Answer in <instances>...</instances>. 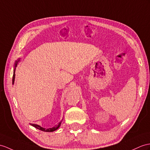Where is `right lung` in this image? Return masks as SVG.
Wrapping results in <instances>:
<instances>
[{"mask_svg":"<svg viewBox=\"0 0 150 150\" xmlns=\"http://www.w3.org/2000/svg\"><path fill=\"white\" fill-rule=\"evenodd\" d=\"M20 62V58L18 59L17 61H16L15 62V64H14V69L13 70V85L14 84V79H15V70H16V67L17 66V64H18V62ZM63 120V119H62ZM62 120H61L60 122H59V123L57 125H55L54 127H52V128H49V129H45V128H43L41 126H39L38 125H36V124H32V123H30V125L33 127H34L35 128H36V129H38L40 130H42V131H44V132H53V131L57 130L58 128L60 127V125H61V123L62 122Z\"/></svg>","mask_w":150,"mask_h":150,"instance_id":"1","label":"right lung"}]
</instances>
